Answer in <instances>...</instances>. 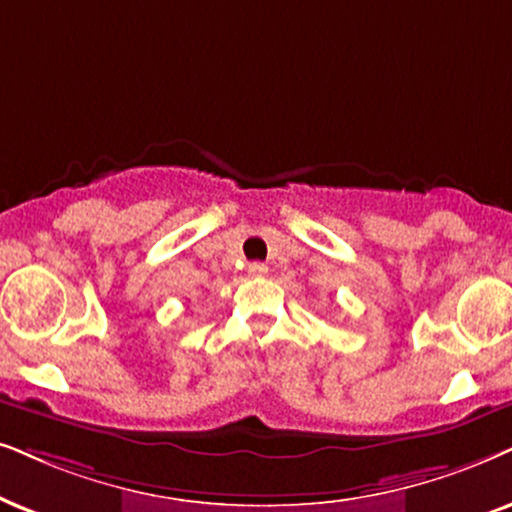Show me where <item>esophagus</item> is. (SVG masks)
Here are the masks:
<instances>
[{
    "mask_svg": "<svg viewBox=\"0 0 512 512\" xmlns=\"http://www.w3.org/2000/svg\"><path fill=\"white\" fill-rule=\"evenodd\" d=\"M267 271H269V267L264 262H252V264H248V274L250 276H267Z\"/></svg>",
    "mask_w": 512,
    "mask_h": 512,
    "instance_id": "34e87169",
    "label": "esophagus"
}]
</instances>
